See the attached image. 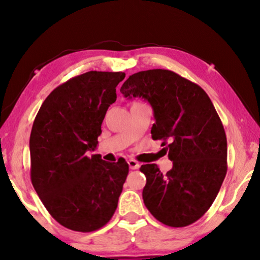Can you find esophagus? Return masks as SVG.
Instances as JSON below:
<instances>
[{"mask_svg":"<svg viewBox=\"0 0 260 260\" xmlns=\"http://www.w3.org/2000/svg\"><path fill=\"white\" fill-rule=\"evenodd\" d=\"M127 163H129L130 169H138V168H140V163H138L136 159H129Z\"/></svg>","mask_w":260,"mask_h":260,"instance_id":"esophagus-1","label":"esophagus"}]
</instances>
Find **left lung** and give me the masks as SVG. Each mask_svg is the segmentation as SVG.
Wrapping results in <instances>:
<instances>
[{
    "label": "left lung",
    "instance_id": "1",
    "mask_svg": "<svg viewBox=\"0 0 260 260\" xmlns=\"http://www.w3.org/2000/svg\"><path fill=\"white\" fill-rule=\"evenodd\" d=\"M120 92L150 103L151 137L167 144L173 161L167 174L157 165L140 168L147 177L145 207L167 226L190 225L211 207L227 173L226 134L214 105L198 84L169 70L135 73Z\"/></svg>",
    "mask_w": 260,
    "mask_h": 260
}]
</instances>
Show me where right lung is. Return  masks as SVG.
Wrapping results in <instances>:
<instances>
[{
	"instance_id": "add662e5",
	"label": "right lung",
	"mask_w": 260,
	"mask_h": 260,
	"mask_svg": "<svg viewBox=\"0 0 260 260\" xmlns=\"http://www.w3.org/2000/svg\"><path fill=\"white\" fill-rule=\"evenodd\" d=\"M123 72L90 71L54 88L31 127L30 180L49 214L66 229L93 232L112 218L129 165L88 156L116 102Z\"/></svg>"
}]
</instances>
